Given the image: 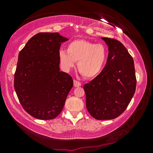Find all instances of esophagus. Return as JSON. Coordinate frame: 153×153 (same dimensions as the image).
Listing matches in <instances>:
<instances>
[{
    "instance_id": "obj_1",
    "label": "esophagus",
    "mask_w": 153,
    "mask_h": 153,
    "mask_svg": "<svg viewBox=\"0 0 153 153\" xmlns=\"http://www.w3.org/2000/svg\"><path fill=\"white\" fill-rule=\"evenodd\" d=\"M74 85L75 87H79V86H81V83L79 82V81H78L77 80H74Z\"/></svg>"
}]
</instances>
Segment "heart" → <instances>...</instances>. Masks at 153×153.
I'll list each match as a JSON object with an SVG mask.
<instances>
[{"mask_svg":"<svg viewBox=\"0 0 153 153\" xmlns=\"http://www.w3.org/2000/svg\"><path fill=\"white\" fill-rule=\"evenodd\" d=\"M108 57L106 47L85 39H76L68 45V49L60 50L58 59L65 71L70 70L77 62V69L83 77L93 79L103 70Z\"/></svg>","mask_w":153,"mask_h":153,"instance_id":"heart-1","label":"heart"}]
</instances>
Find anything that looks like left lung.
Segmentation results:
<instances>
[{"label":"left lung","mask_w":153,"mask_h":153,"mask_svg":"<svg viewBox=\"0 0 153 153\" xmlns=\"http://www.w3.org/2000/svg\"><path fill=\"white\" fill-rule=\"evenodd\" d=\"M108 47L106 65L95 79L84 85L86 108L97 120H111L126 109L136 91L134 60L120 42L102 37Z\"/></svg>","instance_id":"left-lung-1"}]
</instances>
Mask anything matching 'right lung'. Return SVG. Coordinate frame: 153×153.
<instances>
[{
	"mask_svg": "<svg viewBox=\"0 0 153 153\" xmlns=\"http://www.w3.org/2000/svg\"><path fill=\"white\" fill-rule=\"evenodd\" d=\"M67 40L58 33H39L19 53L14 90L24 109L37 119L57 117L73 86L72 76L59 68L58 52Z\"/></svg>",
	"mask_w": 153,
	"mask_h": 153,
	"instance_id": "obj_1",
	"label": "right lung"
}]
</instances>
